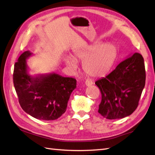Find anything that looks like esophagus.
Segmentation results:
<instances>
[{"mask_svg":"<svg viewBox=\"0 0 155 155\" xmlns=\"http://www.w3.org/2000/svg\"><path fill=\"white\" fill-rule=\"evenodd\" d=\"M85 85H86V86H91V85L93 84V83L91 81V80H87L85 81Z\"/></svg>","mask_w":155,"mask_h":155,"instance_id":"34e87169","label":"esophagus"}]
</instances>
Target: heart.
Segmentation results:
<instances>
[{"label":"heart","mask_w":155,"mask_h":155,"mask_svg":"<svg viewBox=\"0 0 155 155\" xmlns=\"http://www.w3.org/2000/svg\"><path fill=\"white\" fill-rule=\"evenodd\" d=\"M74 56L76 61L84 62L83 69L85 74L91 77H103L114 66L118 56V49L113 43L96 41L84 48L75 51ZM64 61L71 71H77L78 66L74 59L65 56Z\"/></svg>","instance_id":"heart-1"}]
</instances>
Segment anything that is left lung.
Returning a JSON list of instances; mask_svg holds the SVG:
<instances>
[{
	"mask_svg": "<svg viewBox=\"0 0 155 155\" xmlns=\"http://www.w3.org/2000/svg\"><path fill=\"white\" fill-rule=\"evenodd\" d=\"M145 78L142 55L130 54L110 74L95 82L102 95L99 114L109 120L131 115L138 106Z\"/></svg>",
	"mask_w": 155,
	"mask_h": 155,
	"instance_id": "8db88e82",
	"label": "left lung"
}]
</instances>
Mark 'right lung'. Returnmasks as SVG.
<instances>
[{"mask_svg":"<svg viewBox=\"0 0 155 155\" xmlns=\"http://www.w3.org/2000/svg\"><path fill=\"white\" fill-rule=\"evenodd\" d=\"M33 55L29 51H25L15 63L13 81L19 103L33 118L56 120L66 112L77 81L54 72L31 75L27 60Z\"/></svg>","mask_w":155,"mask_h":155,"instance_id":"1","label":"right lung"}]
</instances>
